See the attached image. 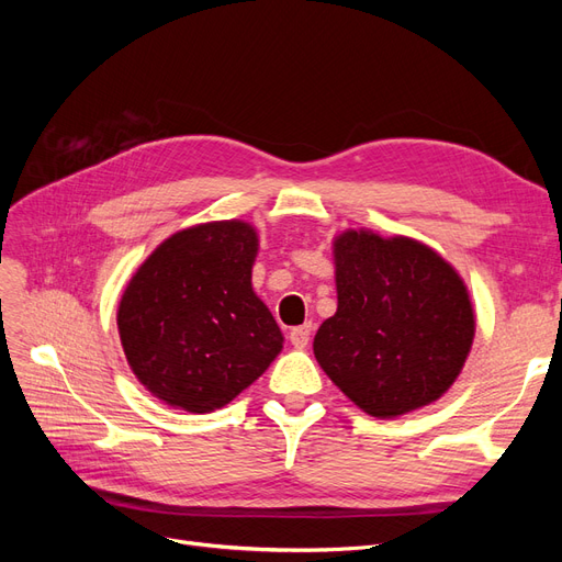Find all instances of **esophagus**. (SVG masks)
<instances>
[{
	"label": "esophagus",
	"instance_id": "34e87169",
	"mask_svg": "<svg viewBox=\"0 0 562 562\" xmlns=\"http://www.w3.org/2000/svg\"><path fill=\"white\" fill-rule=\"evenodd\" d=\"M310 337H312V323H304V326H297V328L291 330V342H293L297 349L307 347Z\"/></svg>",
	"mask_w": 562,
	"mask_h": 562
}]
</instances>
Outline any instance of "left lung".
<instances>
[{"label": "left lung", "mask_w": 562, "mask_h": 562, "mask_svg": "<svg viewBox=\"0 0 562 562\" xmlns=\"http://www.w3.org/2000/svg\"><path fill=\"white\" fill-rule=\"evenodd\" d=\"M333 262L337 312L314 337L323 372L380 419L438 401L475 335L464 279L427 244L363 227L335 236Z\"/></svg>", "instance_id": "left-lung-1"}]
</instances>
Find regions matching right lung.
Here are the masks:
<instances>
[{"label": "right lung", "mask_w": 562, "mask_h": 562, "mask_svg": "<svg viewBox=\"0 0 562 562\" xmlns=\"http://www.w3.org/2000/svg\"><path fill=\"white\" fill-rule=\"evenodd\" d=\"M258 248V229L246 220H215L171 234L135 269L116 328L151 396L213 413L281 353V328L250 281Z\"/></svg>", "instance_id": "add662e5"}]
</instances>
